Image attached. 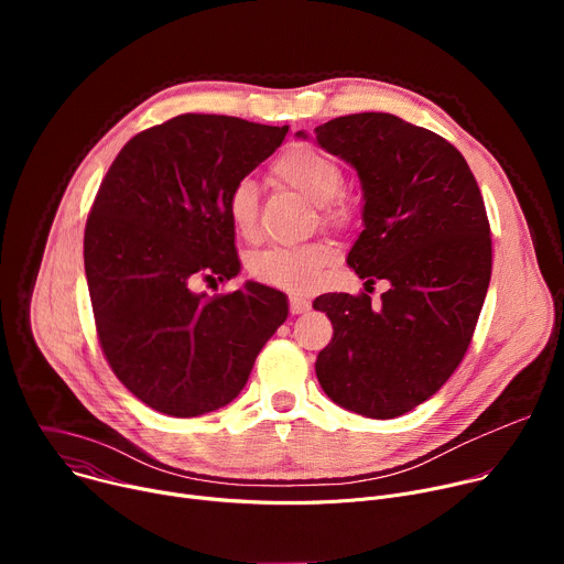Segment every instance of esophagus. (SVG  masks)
<instances>
[{"mask_svg": "<svg viewBox=\"0 0 564 564\" xmlns=\"http://www.w3.org/2000/svg\"><path fill=\"white\" fill-rule=\"evenodd\" d=\"M310 310V301L301 299V296H292L290 299V314H303Z\"/></svg>", "mask_w": 564, "mask_h": 564, "instance_id": "1", "label": "esophagus"}]
</instances>
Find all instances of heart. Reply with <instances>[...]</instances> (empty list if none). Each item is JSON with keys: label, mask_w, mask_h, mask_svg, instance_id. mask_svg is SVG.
<instances>
[{"label": "heart", "mask_w": 564, "mask_h": 564, "mask_svg": "<svg viewBox=\"0 0 564 564\" xmlns=\"http://www.w3.org/2000/svg\"><path fill=\"white\" fill-rule=\"evenodd\" d=\"M272 176L281 185L299 192L321 205L328 223L341 225L348 220V205L339 198L344 187V170L310 144L288 147L272 165ZM225 214L240 238H254L259 229V192L250 178L231 185L225 198ZM328 243H310L299 248H274L250 259V274L268 285L283 290H307L316 283L321 270L330 261Z\"/></svg>", "instance_id": "heart-1"}]
</instances>
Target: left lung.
Listing matches in <instances>:
<instances>
[{"label":"left lung","mask_w":564,"mask_h":564,"mask_svg":"<svg viewBox=\"0 0 564 564\" xmlns=\"http://www.w3.org/2000/svg\"><path fill=\"white\" fill-rule=\"evenodd\" d=\"M303 135V133H299ZM364 187V231L348 265L386 279L366 292L321 294L333 341L314 370L335 404L392 420L435 394L462 364L491 281V227L464 155L392 113H352L314 129Z\"/></svg>","instance_id":"left-lung-1"}]
</instances>
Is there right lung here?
Returning a JSON list of instances; mask_svg holds the SVG:
<instances>
[{
  "mask_svg": "<svg viewBox=\"0 0 564 564\" xmlns=\"http://www.w3.org/2000/svg\"><path fill=\"white\" fill-rule=\"evenodd\" d=\"M285 133L183 113L133 135L100 183L85 229L96 333L116 377L158 413L198 417L229 404L288 316L285 294L261 283L192 290L238 274L227 192Z\"/></svg>",
  "mask_w": 564,
  "mask_h": 564,
  "instance_id": "right-lung-1",
  "label": "right lung"
}]
</instances>
